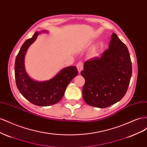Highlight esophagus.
Returning a JSON list of instances; mask_svg holds the SVG:
<instances>
[{
	"mask_svg": "<svg viewBox=\"0 0 147 147\" xmlns=\"http://www.w3.org/2000/svg\"><path fill=\"white\" fill-rule=\"evenodd\" d=\"M77 67L78 71V73H80V72L83 70V63L82 62H80V63L77 64Z\"/></svg>",
	"mask_w": 147,
	"mask_h": 147,
	"instance_id": "obj_1",
	"label": "esophagus"
}]
</instances>
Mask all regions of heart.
<instances>
[{
    "instance_id": "1",
    "label": "heart",
    "mask_w": 147,
    "mask_h": 147,
    "mask_svg": "<svg viewBox=\"0 0 147 147\" xmlns=\"http://www.w3.org/2000/svg\"><path fill=\"white\" fill-rule=\"evenodd\" d=\"M104 44L102 43H99V44H97V45L94 46L91 49L90 52V54H89V56H90V57H91V58H94V57H97L99 55L100 51L102 50Z\"/></svg>"
}]
</instances>
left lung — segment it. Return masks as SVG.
Returning a JSON list of instances; mask_svg holds the SVG:
<instances>
[{"mask_svg":"<svg viewBox=\"0 0 147 147\" xmlns=\"http://www.w3.org/2000/svg\"><path fill=\"white\" fill-rule=\"evenodd\" d=\"M81 75L85 80L82 94L89 105L105 108L125 95L132 75V63L128 49L113 33L109 49L100 57L84 63Z\"/></svg>","mask_w":147,"mask_h":147,"instance_id":"1","label":"left lung"}]
</instances>
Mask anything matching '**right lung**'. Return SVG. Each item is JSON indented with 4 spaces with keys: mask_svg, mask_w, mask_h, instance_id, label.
<instances>
[{
    "mask_svg": "<svg viewBox=\"0 0 147 147\" xmlns=\"http://www.w3.org/2000/svg\"><path fill=\"white\" fill-rule=\"evenodd\" d=\"M47 32L42 30L41 32ZM41 32H35L21 47L15 60V75L17 88L23 97L34 105L45 107L57 104L61 100L69 83L77 75L78 70L75 66L67 67L51 79L43 82L35 81L29 76L24 66L25 55Z\"/></svg>",
    "mask_w": 147,
    "mask_h": 147,
    "instance_id": "right-lung-1",
    "label": "right lung"
}]
</instances>
